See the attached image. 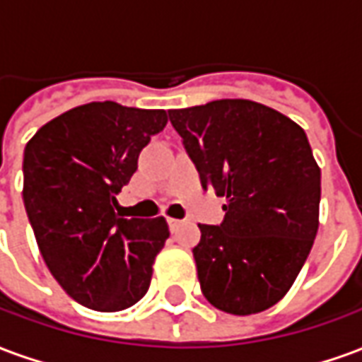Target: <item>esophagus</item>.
<instances>
[{"mask_svg":"<svg viewBox=\"0 0 362 362\" xmlns=\"http://www.w3.org/2000/svg\"><path fill=\"white\" fill-rule=\"evenodd\" d=\"M166 223H168V227H170V230H178V227H180L182 225V221L180 219H173V217H168V219H166Z\"/></svg>","mask_w":362,"mask_h":362,"instance_id":"esophagus-1","label":"esophagus"}]
</instances>
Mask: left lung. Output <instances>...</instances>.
<instances>
[{
  "instance_id": "1",
  "label": "left lung",
  "mask_w": 362,
  "mask_h": 362,
  "mask_svg": "<svg viewBox=\"0 0 362 362\" xmlns=\"http://www.w3.org/2000/svg\"><path fill=\"white\" fill-rule=\"evenodd\" d=\"M204 189L227 197L221 225H199L197 279L228 314L267 310L287 295L318 233L320 168L304 129L244 98L168 110Z\"/></svg>"
}]
</instances>
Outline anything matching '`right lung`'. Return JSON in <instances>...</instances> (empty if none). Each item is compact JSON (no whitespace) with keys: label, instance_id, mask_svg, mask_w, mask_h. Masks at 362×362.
Returning <instances> with one entry per match:
<instances>
[{"label":"right lung","instance_id":"add662e5","mask_svg":"<svg viewBox=\"0 0 362 362\" xmlns=\"http://www.w3.org/2000/svg\"><path fill=\"white\" fill-rule=\"evenodd\" d=\"M166 122L165 110L89 103L48 122L25 147L23 202L40 254L87 308L126 310L149 288L168 225L165 217L124 219L114 207Z\"/></svg>","mask_w":362,"mask_h":362}]
</instances>
